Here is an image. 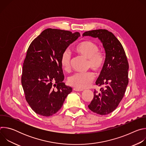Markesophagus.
I'll return each mask as SVG.
<instances>
[{
  "label": "esophagus",
  "mask_w": 146,
  "mask_h": 146,
  "mask_svg": "<svg viewBox=\"0 0 146 146\" xmlns=\"http://www.w3.org/2000/svg\"><path fill=\"white\" fill-rule=\"evenodd\" d=\"M73 90L75 91H77V92H80V91H82L83 90L82 89H80V88H74Z\"/></svg>",
  "instance_id": "obj_1"
}]
</instances>
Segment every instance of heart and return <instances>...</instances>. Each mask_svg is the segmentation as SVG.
Masks as SVG:
<instances>
[{
	"label": "heart",
	"instance_id": "heart-1",
	"mask_svg": "<svg viewBox=\"0 0 146 146\" xmlns=\"http://www.w3.org/2000/svg\"><path fill=\"white\" fill-rule=\"evenodd\" d=\"M74 51L79 55L87 60V68H91L96 73H100L105 64V55L99 50V47L94 41L86 40L80 41L74 47ZM60 64L63 69L69 72L71 70L72 58L69 52L67 50L63 52L60 57ZM95 78L92 72L86 73H76L68 78L69 84L77 88L84 89L88 88Z\"/></svg>",
	"mask_w": 146,
	"mask_h": 146
}]
</instances>
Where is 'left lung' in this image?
<instances>
[{
	"label": "left lung",
	"mask_w": 146,
	"mask_h": 146,
	"mask_svg": "<svg viewBox=\"0 0 146 146\" xmlns=\"http://www.w3.org/2000/svg\"><path fill=\"white\" fill-rule=\"evenodd\" d=\"M82 35L98 37L105 49V64L96 81V85L103 87L99 92L94 90L88 106L98 114L106 115L118 107L125 92L129 82L127 57L119 41L106 29L87 31Z\"/></svg>",
	"instance_id": "1"
}]
</instances>
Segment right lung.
Listing matches in <instances>:
<instances>
[{
  "label": "right lung",
  "mask_w": 146,
  "mask_h": 146,
  "mask_svg": "<svg viewBox=\"0 0 146 146\" xmlns=\"http://www.w3.org/2000/svg\"><path fill=\"white\" fill-rule=\"evenodd\" d=\"M80 34L48 28L35 38L27 51L21 84L27 102L39 115L55 114L72 91L62 82L64 80L60 57Z\"/></svg>",
  "instance_id": "1"
}]
</instances>
